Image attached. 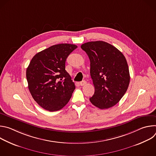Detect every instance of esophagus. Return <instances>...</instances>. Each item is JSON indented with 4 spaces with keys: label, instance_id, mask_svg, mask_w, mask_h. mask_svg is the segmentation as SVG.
I'll use <instances>...</instances> for the list:
<instances>
[{
    "label": "esophagus",
    "instance_id": "34e87169",
    "mask_svg": "<svg viewBox=\"0 0 156 156\" xmlns=\"http://www.w3.org/2000/svg\"><path fill=\"white\" fill-rule=\"evenodd\" d=\"M86 84V81H81L80 83V84L81 85V86H84V85H85Z\"/></svg>",
    "mask_w": 156,
    "mask_h": 156
}]
</instances>
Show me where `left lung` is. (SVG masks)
<instances>
[{
  "label": "left lung",
  "instance_id": "left-lung-1",
  "mask_svg": "<svg viewBox=\"0 0 156 156\" xmlns=\"http://www.w3.org/2000/svg\"><path fill=\"white\" fill-rule=\"evenodd\" d=\"M90 60V74L94 86L91 102L101 109L117 104L127 91L129 72L126 60L115 47L104 41L81 46Z\"/></svg>",
  "mask_w": 156,
  "mask_h": 156
}]
</instances>
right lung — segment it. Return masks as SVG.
I'll return each mask as SVG.
<instances>
[{"instance_id":"add662e5","label":"right lung","mask_w":156,"mask_h":156,"mask_svg":"<svg viewBox=\"0 0 156 156\" xmlns=\"http://www.w3.org/2000/svg\"><path fill=\"white\" fill-rule=\"evenodd\" d=\"M78 47L60 44L37 53L27 69L28 89L34 100L43 108L54 112L70 101L75 89L65 70V61Z\"/></svg>"}]
</instances>
